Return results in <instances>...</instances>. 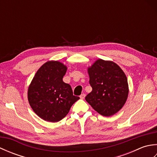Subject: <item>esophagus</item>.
Wrapping results in <instances>:
<instances>
[{
  "label": "esophagus",
  "mask_w": 157,
  "mask_h": 157,
  "mask_svg": "<svg viewBox=\"0 0 157 157\" xmlns=\"http://www.w3.org/2000/svg\"><path fill=\"white\" fill-rule=\"evenodd\" d=\"M85 96H86V94H82L80 95V96H79V97H80L81 99H84Z\"/></svg>",
  "instance_id": "obj_1"
}]
</instances>
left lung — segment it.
<instances>
[{"label": "left lung", "instance_id": "8db88e82", "mask_svg": "<svg viewBox=\"0 0 157 157\" xmlns=\"http://www.w3.org/2000/svg\"><path fill=\"white\" fill-rule=\"evenodd\" d=\"M88 72L92 90L86 96V101L103 116L115 114L125 105L128 96L124 72L115 63L102 59L95 61Z\"/></svg>", "mask_w": 157, "mask_h": 157}]
</instances>
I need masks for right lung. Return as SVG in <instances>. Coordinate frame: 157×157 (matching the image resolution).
<instances>
[{
    "label": "right lung",
    "instance_id": "1",
    "mask_svg": "<svg viewBox=\"0 0 157 157\" xmlns=\"http://www.w3.org/2000/svg\"><path fill=\"white\" fill-rule=\"evenodd\" d=\"M67 67L59 61H48L36 72L29 85L28 98L36 114L44 121L57 122L69 113L79 96L63 81Z\"/></svg>",
    "mask_w": 157,
    "mask_h": 157
}]
</instances>
